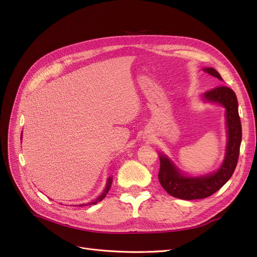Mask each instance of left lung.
I'll use <instances>...</instances> for the list:
<instances>
[{
  "mask_svg": "<svg viewBox=\"0 0 257 257\" xmlns=\"http://www.w3.org/2000/svg\"><path fill=\"white\" fill-rule=\"evenodd\" d=\"M203 70L204 73L222 80L218 71L214 68H204ZM203 98L207 101L217 102L225 107L229 136L227 154L222 166L216 173L197 178L182 176L167 157L159 156L158 179L162 188L173 197L186 200L207 198L217 192L231 178L237 166L241 142V123L235 93L228 86L219 85L206 91Z\"/></svg>",
  "mask_w": 257,
  "mask_h": 257,
  "instance_id": "8db88e82",
  "label": "left lung"
}]
</instances>
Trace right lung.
<instances>
[{"label":"right lung","instance_id":"1","mask_svg":"<svg viewBox=\"0 0 257 257\" xmlns=\"http://www.w3.org/2000/svg\"><path fill=\"white\" fill-rule=\"evenodd\" d=\"M111 182H112V177H109L108 178V180H107V184H106V188H105V190H104V192L102 193L100 196L95 200V201H93V202H89V203H87V204H79V207H83V206H88V204H96L97 202H99V201H101L102 199H103L105 196H106V194L108 193V191H109V189H110V186H111Z\"/></svg>","mask_w":257,"mask_h":257}]
</instances>
